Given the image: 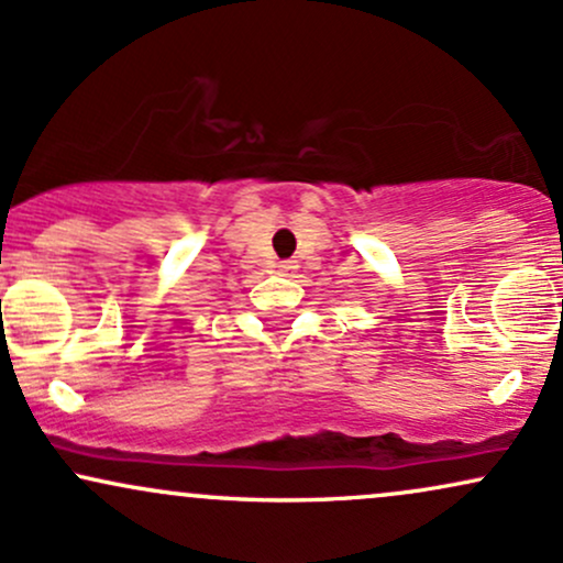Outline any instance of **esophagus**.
<instances>
[{"label": "esophagus", "mask_w": 563, "mask_h": 563, "mask_svg": "<svg viewBox=\"0 0 563 563\" xmlns=\"http://www.w3.org/2000/svg\"><path fill=\"white\" fill-rule=\"evenodd\" d=\"M288 269H294V264H290V262H280V273H288Z\"/></svg>", "instance_id": "obj_1"}]
</instances>
